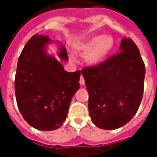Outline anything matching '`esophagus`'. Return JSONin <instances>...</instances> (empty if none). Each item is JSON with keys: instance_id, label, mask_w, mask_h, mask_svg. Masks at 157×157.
Wrapping results in <instances>:
<instances>
[{"instance_id": "obj_1", "label": "esophagus", "mask_w": 157, "mask_h": 157, "mask_svg": "<svg viewBox=\"0 0 157 157\" xmlns=\"http://www.w3.org/2000/svg\"><path fill=\"white\" fill-rule=\"evenodd\" d=\"M80 84L81 85H85V80H84V77L81 75V77H80Z\"/></svg>"}]
</instances>
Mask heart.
Listing matches in <instances>:
<instances>
[{"label": "heart", "mask_w": 157, "mask_h": 157, "mask_svg": "<svg viewBox=\"0 0 157 157\" xmlns=\"http://www.w3.org/2000/svg\"><path fill=\"white\" fill-rule=\"evenodd\" d=\"M114 46L112 36L97 35L75 44V49L81 55H86V62L91 65H98L108 58Z\"/></svg>", "instance_id": "obj_1"}]
</instances>
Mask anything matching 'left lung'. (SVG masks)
Segmentation results:
<instances>
[{
    "label": "left lung",
    "instance_id": "left-lung-1",
    "mask_svg": "<svg viewBox=\"0 0 157 157\" xmlns=\"http://www.w3.org/2000/svg\"><path fill=\"white\" fill-rule=\"evenodd\" d=\"M119 50L102 64L82 70L89 113L102 129H116L130 121L144 92L145 67L139 48L132 39L124 38Z\"/></svg>",
    "mask_w": 157,
    "mask_h": 157
}]
</instances>
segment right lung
Returning a JSON list of instances; mask_svg holds the SVG:
<instances>
[{"label": "right lung", "mask_w": 157, "mask_h": 157, "mask_svg": "<svg viewBox=\"0 0 157 157\" xmlns=\"http://www.w3.org/2000/svg\"><path fill=\"white\" fill-rule=\"evenodd\" d=\"M54 41L47 35L35 34L24 46L17 62L15 94L19 111L34 128L48 131L65 121L71 99L80 88L81 71H65L48 45ZM59 44V58L68 60L65 46Z\"/></svg>", "instance_id": "1"}]
</instances>
